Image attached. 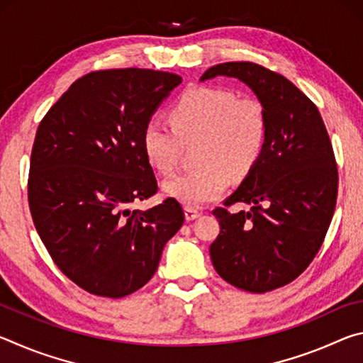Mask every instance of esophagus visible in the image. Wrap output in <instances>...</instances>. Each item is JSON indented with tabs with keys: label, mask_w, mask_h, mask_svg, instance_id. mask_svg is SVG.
Segmentation results:
<instances>
[{
	"label": "esophagus",
	"mask_w": 363,
	"mask_h": 363,
	"mask_svg": "<svg viewBox=\"0 0 363 363\" xmlns=\"http://www.w3.org/2000/svg\"><path fill=\"white\" fill-rule=\"evenodd\" d=\"M184 211H186V219L187 220H194V219L200 216V211L195 210V208H192V206H186V208H184Z\"/></svg>",
	"instance_id": "obj_1"
}]
</instances>
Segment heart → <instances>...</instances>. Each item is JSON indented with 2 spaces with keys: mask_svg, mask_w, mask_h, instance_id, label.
Here are the masks:
<instances>
[{
  "mask_svg": "<svg viewBox=\"0 0 363 363\" xmlns=\"http://www.w3.org/2000/svg\"><path fill=\"white\" fill-rule=\"evenodd\" d=\"M169 125L149 120L140 147L160 174L173 173L181 143L199 140L194 149L196 167L163 184L164 194L189 206L219 199L233 179L253 169L267 140V110L255 96H238L219 86H196L177 97L168 112Z\"/></svg>",
  "mask_w": 363,
  "mask_h": 363,
  "instance_id": "heart-1",
  "label": "heart"
}]
</instances>
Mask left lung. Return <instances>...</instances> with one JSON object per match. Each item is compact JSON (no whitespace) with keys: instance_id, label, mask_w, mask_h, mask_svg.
I'll use <instances>...</instances> for the list:
<instances>
[{"instance_id":"obj_1","label":"left lung","mask_w":363,"mask_h":363,"mask_svg":"<svg viewBox=\"0 0 363 363\" xmlns=\"http://www.w3.org/2000/svg\"><path fill=\"white\" fill-rule=\"evenodd\" d=\"M248 84L267 110V140L256 167L224 206L213 211L220 232L210 255L227 284L250 293L288 285L314 259L327 235L337 196V167L315 104L290 79L253 62L208 69ZM237 203L250 212H233Z\"/></svg>"}]
</instances>
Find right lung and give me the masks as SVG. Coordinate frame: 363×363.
Here are the masks:
<instances>
[{
	"label": "right lung",
	"mask_w": 363,
	"mask_h": 363,
	"mask_svg": "<svg viewBox=\"0 0 363 363\" xmlns=\"http://www.w3.org/2000/svg\"><path fill=\"white\" fill-rule=\"evenodd\" d=\"M182 78L149 69L78 78L36 131L28 205L52 261L96 296L123 298L149 281L184 224L176 199L130 210L158 192L143 128Z\"/></svg>",
	"instance_id": "right-lung-1"
}]
</instances>
